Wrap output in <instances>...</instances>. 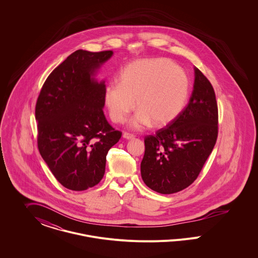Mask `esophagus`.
<instances>
[{"label": "esophagus", "mask_w": 258, "mask_h": 258, "mask_svg": "<svg viewBox=\"0 0 258 258\" xmlns=\"http://www.w3.org/2000/svg\"><path fill=\"white\" fill-rule=\"evenodd\" d=\"M123 137L124 139H134L135 136L134 135H132V134H128V133H123Z\"/></svg>", "instance_id": "34e87169"}]
</instances>
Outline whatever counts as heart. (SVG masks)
Instances as JSON below:
<instances>
[{"mask_svg":"<svg viewBox=\"0 0 258 258\" xmlns=\"http://www.w3.org/2000/svg\"><path fill=\"white\" fill-rule=\"evenodd\" d=\"M189 87L187 74L171 60L143 59L123 69L118 85L106 89L104 99L115 123L125 122L135 100L138 111L132 126L139 130L151 123L160 126L170 123L184 109Z\"/></svg>","mask_w":258,"mask_h":258,"instance_id":"obj_1","label":"heart"}]
</instances>
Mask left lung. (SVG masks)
Returning a JSON list of instances; mask_svg holds the SVG:
<instances>
[{"mask_svg": "<svg viewBox=\"0 0 258 258\" xmlns=\"http://www.w3.org/2000/svg\"><path fill=\"white\" fill-rule=\"evenodd\" d=\"M219 113L214 88L195 68L187 105L166 126L144 139L141 177L151 189L171 195L197 180L218 138Z\"/></svg>", "mask_w": 258, "mask_h": 258, "instance_id": "1", "label": "left lung"}]
</instances>
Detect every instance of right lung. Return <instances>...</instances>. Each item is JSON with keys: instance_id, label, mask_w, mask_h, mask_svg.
<instances>
[{"instance_id": "add662e5", "label": "right lung", "mask_w": 258, "mask_h": 258, "mask_svg": "<svg viewBox=\"0 0 258 258\" xmlns=\"http://www.w3.org/2000/svg\"><path fill=\"white\" fill-rule=\"evenodd\" d=\"M112 55L76 50L49 74L37 98L38 151L58 182L72 190L100 182L106 155L122 136L102 110L104 81L94 77Z\"/></svg>"}]
</instances>
